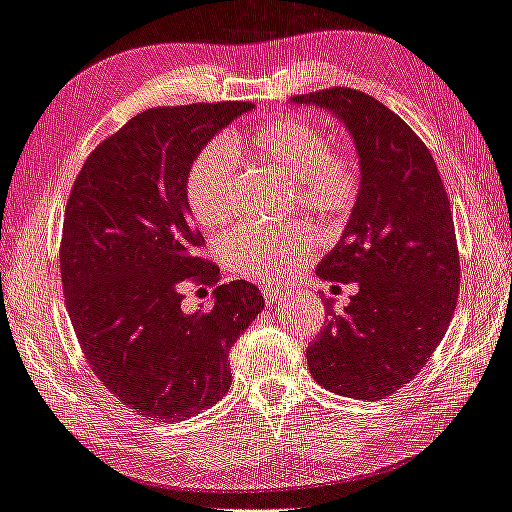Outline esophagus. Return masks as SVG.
Here are the masks:
<instances>
[{
  "instance_id": "esophagus-1",
  "label": "esophagus",
  "mask_w": 512,
  "mask_h": 512,
  "mask_svg": "<svg viewBox=\"0 0 512 512\" xmlns=\"http://www.w3.org/2000/svg\"><path fill=\"white\" fill-rule=\"evenodd\" d=\"M263 294H265V300L269 302V305H274V302H280L283 298H287L291 294V289L285 285L267 283V285H263Z\"/></svg>"
}]
</instances>
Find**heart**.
Wrapping results in <instances>:
<instances>
[{"instance_id":"obj_1","label":"heart","mask_w":512,"mask_h":512,"mask_svg":"<svg viewBox=\"0 0 512 512\" xmlns=\"http://www.w3.org/2000/svg\"><path fill=\"white\" fill-rule=\"evenodd\" d=\"M236 154H254L300 183L302 198L329 216H344L356 205L362 174L356 156L333 150L331 139L307 121L278 119L229 141H212L196 154L185 179V201L201 227H216L234 210ZM318 245L309 227L271 229L245 225L223 238L227 263L247 278L287 274L305 263Z\"/></svg>"}]
</instances>
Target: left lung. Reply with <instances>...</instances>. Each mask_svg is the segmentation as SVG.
I'll list each match as a JSON object with an SVG mask.
<instances>
[{"label": "left lung", "mask_w": 512, "mask_h": 512, "mask_svg": "<svg viewBox=\"0 0 512 512\" xmlns=\"http://www.w3.org/2000/svg\"><path fill=\"white\" fill-rule=\"evenodd\" d=\"M338 117L358 152L362 190L316 274L358 283L342 316L307 347L320 387L382 400L411 382L442 342L460 291L451 203L429 148L367 92L329 88L291 99Z\"/></svg>", "instance_id": "left-lung-1"}]
</instances>
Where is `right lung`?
<instances>
[{
    "instance_id": "1",
    "label": "right lung",
    "mask_w": 512,
    "mask_h": 512,
    "mask_svg": "<svg viewBox=\"0 0 512 512\" xmlns=\"http://www.w3.org/2000/svg\"><path fill=\"white\" fill-rule=\"evenodd\" d=\"M249 110H145L92 150L72 185L59 249L70 322L103 387L148 420L179 422L221 400L229 349L265 307L247 280L218 285L185 201L196 154ZM190 277L217 287L210 312L180 309Z\"/></svg>"
}]
</instances>
